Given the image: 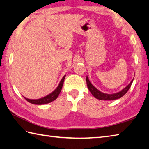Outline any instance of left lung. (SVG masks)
<instances>
[{"label": "left lung", "mask_w": 149, "mask_h": 149, "mask_svg": "<svg viewBox=\"0 0 149 149\" xmlns=\"http://www.w3.org/2000/svg\"><path fill=\"white\" fill-rule=\"evenodd\" d=\"M132 81H133V79L132 80V81L129 83V84L127 86H126L124 89H123L122 91H120L118 93H114V94H106V93L100 92V91L98 90L97 88H95L93 85L91 84L89 79H88V77H86L87 86H88V89H89L90 92L91 93V94H92L95 97L97 98V99L104 100H116L121 98L127 92V91L129 90V88H130L131 86Z\"/></svg>", "instance_id": "8db88e82"}]
</instances>
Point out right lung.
<instances>
[{"mask_svg":"<svg viewBox=\"0 0 149 149\" xmlns=\"http://www.w3.org/2000/svg\"><path fill=\"white\" fill-rule=\"evenodd\" d=\"M65 78V75L63 77L58 88H57L56 89L53 91V92L49 94V95H47L43 98H42V99H36V100L29 99H27V98H26V97H24V98L26 99V100L28 101V102L31 103V104H39V105H41V104H48V103L51 102H52V101L56 100L57 98H58V97L59 96V95L60 92H61V89H62Z\"/></svg>","mask_w":149,"mask_h":149,"instance_id":"1","label":"right lung"}]
</instances>
